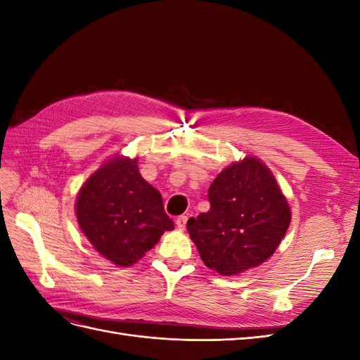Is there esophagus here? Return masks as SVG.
Returning <instances> with one entry per match:
<instances>
[{"mask_svg": "<svg viewBox=\"0 0 360 360\" xmlns=\"http://www.w3.org/2000/svg\"><path fill=\"white\" fill-rule=\"evenodd\" d=\"M186 222H188V216H179L176 221V225L179 230H184V228H186Z\"/></svg>", "mask_w": 360, "mask_h": 360, "instance_id": "1", "label": "esophagus"}]
</instances>
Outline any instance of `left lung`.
<instances>
[{"label":"left lung","mask_w":360,"mask_h":360,"mask_svg":"<svg viewBox=\"0 0 360 360\" xmlns=\"http://www.w3.org/2000/svg\"><path fill=\"white\" fill-rule=\"evenodd\" d=\"M210 210L188 221L204 264L231 276L263 264L284 238L291 210L274 172L246 156L222 169L209 188Z\"/></svg>","instance_id":"8db88e82"}]
</instances>
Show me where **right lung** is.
<instances>
[{"mask_svg":"<svg viewBox=\"0 0 360 360\" xmlns=\"http://www.w3.org/2000/svg\"><path fill=\"white\" fill-rule=\"evenodd\" d=\"M75 213L97 252L120 267L135 264L174 230L160 192L139 174L138 158L105 160L81 186Z\"/></svg>","mask_w":360,"mask_h":360,"instance_id":"add662e5","label":"right lung"}]
</instances>
